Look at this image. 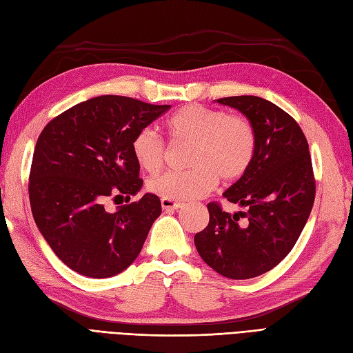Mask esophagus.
Wrapping results in <instances>:
<instances>
[{"mask_svg":"<svg viewBox=\"0 0 353 353\" xmlns=\"http://www.w3.org/2000/svg\"><path fill=\"white\" fill-rule=\"evenodd\" d=\"M160 203H162L163 210H176V209H181L184 206L183 203H178V201L169 200V199H162V200H160Z\"/></svg>","mask_w":353,"mask_h":353,"instance_id":"esophagus-1","label":"esophagus"}]
</instances>
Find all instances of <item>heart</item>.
Returning <instances> with one entry per match:
<instances>
[{"mask_svg": "<svg viewBox=\"0 0 353 353\" xmlns=\"http://www.w3.org/2000/svg\"><path fill=\"white\" fill-rule=\"evenodd\" d=\"M175 140L193 144L188 154L191 169L170 170L148 181L154 194L169 200H194L222 181L241 178L252 165L256 132L249 119L219 109L188 104L166 122ZM132 154L148 174L160 170L165 160V143L152 128H143L132 140Z\"/></svg>", "mask_w": 353, "mask_h": 353, "instance_id": "1", "label": "heart"}]
</instances>
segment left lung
Listing matches in <instances>:
<instances>
[{"instance_id":"1","label":"left lung","mask_w":353,"mask_h":353,"mask_svg":"<svg viewBox=\"0 0 353 353\" xmlns=\"http://www.w3.org/2000/svg\"><path fill=\"white\" fill-rule=\"evenodd\" d=\"M215 101L248 117L256 152L248 172L222 194L245 212L231 216L209 203V223L194 244L213 271L248 280L279 265L301 236L315 200L312 162L301 126L279 105L254 95Z\"/></svg>"}]
</instances>
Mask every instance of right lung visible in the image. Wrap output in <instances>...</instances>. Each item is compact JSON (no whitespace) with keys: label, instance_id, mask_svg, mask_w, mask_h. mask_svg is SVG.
I'll use <instances>...</instances> for the list:
<instances>
[{"label":"right lung","instance_id":"right-lung-1","mask_svg":"<svg viewBox=\"0 0 353 353\" xmlns=\"http://www.w3.org/2000/svg\"><path fill=\"white\" fill-rule=\"evenodd\" d=\"M169 108L100 95L73 105L42 130L29 176L32 215L51 250L74 272L109 279L140 254L162 213L159 197L145 193L114 212L105 210L104 201L110 196L131 199L141 190L132 140Z\"/></svg>","mask_w":353,"mask_h":353}]
</instances>
